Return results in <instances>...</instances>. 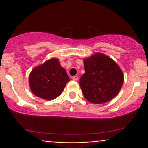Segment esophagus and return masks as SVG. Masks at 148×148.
Here are the masks:
<instances>
[{"label": "esophagus", "mask_w": 148, "mask_h": 148, "mask_svg": "<svg viewBox=\"0 0 148 148\" xmlns=\"http://www.w3.org/2000/svg\"><path fill=\"white\" fill-rule=\"evenodd\" d=\"M73 81H78V75H75V76L73 77Z\"/></svg>", "instance_id": "34e87169"}]
</instances>
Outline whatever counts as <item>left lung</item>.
<instances>
[{
	"instance_id": "obj_1",
	"label": "left lung",
	"mask_w": 148,
	"mask_h": 148,
	"mask_svg": "<svg viewBox=\"0 0 148 148\" xmlns=\"http://www.w3.org/2000/svg\"><path fill=\"white\" fill-rule=\"evenodd\" d=\"M84 70L80 78L84 96L92 104H104L116 96L124 82L119 65L108 56L96 53L84 60Z\"/></svg>"
}]
</instances>
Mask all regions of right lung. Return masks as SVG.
<instances>
[{
  "instance_id": "obj_1",
  "label": "right lung",
  "mask_w": 148,
  "mask_h": 148,
  "mask_svg": "<svg viewBox=\"0 0 148 148\" xmlns=\"http://www.w3.org/2000/svg\"><path fill=\"white\" fill-rule=\"evenodd\" d=\"M69 81L66 70L57 58H51L34 68L29 78L34 95L46 100H53L61 95Z\"/></svg>"
}]
</instances>
